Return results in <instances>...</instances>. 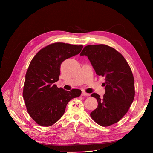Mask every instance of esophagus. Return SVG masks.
<instances>
[{
  "label": "esophagus",
  "instance_id": "obj_1",
  "mask_svg": "<svg viewBox=\"0 0 153 153\" xmlns=\"http://www.w3.org/2000/svg\"><path fill=\"white\" fill-rule=\"evenodd\" d=\"M81 95H82V96H87V97H88V96L90 95V94H87V93H86V92H82V94H81Z\"/></svg>",
  "mask_w": 153,
  "mask_h": 153
}]
</instances>
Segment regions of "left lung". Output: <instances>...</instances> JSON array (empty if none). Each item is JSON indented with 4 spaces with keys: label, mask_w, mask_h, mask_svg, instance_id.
<instances>
[{
    "label": "left lung",
    "mask_w": 153,
    "mask_h": 153,
    "mask_svg": "<svg viewBox=\"0 0 153 153\" xmlns=\"http://www.w3.org/2000/svg\"><path fill=\"white\" fill-rule=\"evenodd\" d=\"M86 56L96 74L105 77L103 98L96 93L98 107L91 112L94 121L103 126L113 125L129 110L134 97V81L130 67L123 56L105 45H88L80 54Z\"/></svg>",
    "instance_id": "1"
}]
</instances>
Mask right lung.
Instances as JSON below:
<instances>
[{
	"label": "right lung",
	"instance_id": "add662e5",
	"mask_svg": "<svg viewBox=\"0 0 153 153\" xmlns=\"http://www.w3.org/2000/svg\"><path fill=\"white\" fill-rule=\"evenodd\" d=\"M82 45L55 43L43 48L31 60L25 75L23 97L30 117L39 125L50 126L61 118L68 102L81 91L56 86L61 63L80 53Z\"/></svg>",
	"mask_w": 153,
	"mask_h": 153
}]
</instances>
